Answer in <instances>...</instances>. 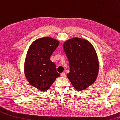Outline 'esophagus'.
<instances>
[{
	"label": "esophagus",
	"mask_w": 120,
	"mask_h": 120,
	"mask_svg": "<svg viewBox=\"0 0 120 120\" xmlns=\"http://www.w3.org/2000/svg\"><path fill=\"white\" fill-rule=\"evenodd\" d=\"M65 75V74L64 73H62L61 74V77H64Z\"/></svg>",
	"instance_id": "1"
}]
</instances>
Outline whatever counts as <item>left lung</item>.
Returning a JSON list of instances; mask_svg holds the SVG:
<instances>
[{
	"mask_svg": "<svg viewBox=\"0 0 120 120\" xmlns=\"http://www.w3.org/2000/svg\"><path fill=\"white\" fill-rule=\"evenodd\" d=\"M63 49L69 65L67 77L77 91L85 90L94 84L98 75L99 63L95 49L90 41L78 37L65 41Z\"/></svg>",
	"mask_w": 120,
	"mask_h": 120,
	"instance_id": "1",
	"label": "left lung"
}]
</instances>
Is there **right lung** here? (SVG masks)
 <instances>
[{"label": "right lung", "instance_id": "1", "mask_svg": "<svg viewBox=\"0 0 120 120\" xmlns=\"http://www.w3.org/2000/svg\"><path fill=\"white\" fill-rule=\"evenodd\" d=\"M60 42L53 38H38L30 44L24 62V74L27 80L40 91L48 90L60 74L56 64L50 60Z\"/></svg>", "mask_w": 120, "mask_h": 120}]
</instances>
